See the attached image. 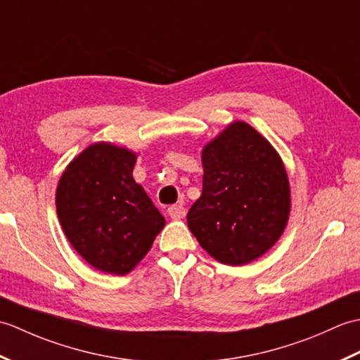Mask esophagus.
Here are the masks:
<instances>
[{
	"mask_svg": "<svg viewBox=\"0 0 360 360\" xmlns=\"http://www.w3.org/2000/svg\"><path fill=\"white\" fill-rule=\"evenodd\" d=\"M167 213L170 215L172 219H181L187 215V210L182 204H173L167 209Z\"/></svg>",
	"mask_w": 360,
	"mask_h": 360,
	"instance_id": "esophagus-1",
	"label": "esophagus"
}]
</instances>
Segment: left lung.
<instances>
[{"label":"left lung","mask_w":360,"mask_h":360,"mask_svg":"<svg viewBox=\"0 0 360 360\" xmlns=\"http://www.w3.org/2000/svg\"><path fill=\"white\" fill-rule=\"evenodd\" d=\"M202 193L187 224L204 250L231 266L269 250L285 231L290 195L278 153L246 122H233L202 150Z\"/></svg>","instance_id":"8db88e82"}]
</instances>
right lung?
I'll list each match as a JSON object with an SVG mask.
<instances>
[{
  "mask_svg": "<svg viewBox=\"0 0 360 360\" xmlns=\"http://www.w3.org/2000/svg\"><path fill=\"white\" fill-rule=\"evenodd\" d=\"M134 164L133 151L98 142L68 165L57 187V215L66 238L106 274L131 271L165 226L133 179Z\"/></svg>",
  "mask_w": 360,
  "mask_h": 360,
  "instance_id": "right-lung-1",
  "label": "right lung"
}]
</instances>
